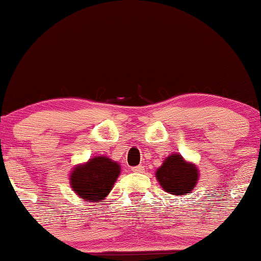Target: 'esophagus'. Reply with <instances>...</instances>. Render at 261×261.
<instances>
[{"label":"esophagus","instance_id":"obj_1","mask_svg":"<svg viewBox=\"0 0 261 261\" xmlns=\"http://www.w3.org/2000/svg\"><path fill=\"white\" fill-rule=\"evenodd\" d=\"M131 170H133L134 173H143V170H145V167H142V166L133 167V168H131Z\"/></svg>","mask_w":261,"mask_h":261}]
</instances>
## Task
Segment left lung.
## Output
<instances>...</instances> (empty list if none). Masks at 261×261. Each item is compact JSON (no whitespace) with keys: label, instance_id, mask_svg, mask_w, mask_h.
I'll return each mask as SVG.
<instances>
[{"label":"left lung","instance_id":"obj_1","mask_svg":"<svg viewBox=\"0 0 261 261\" xmlns=\"http://www.w3.org/2000/svg\"><path fill=\"white\" fill-rule=\"evenodd\" d=\"M154 175L163 190L175 196L189 195L200 176L196 164L188 162L179 153L169 154Z\"/></svg>","mask_w":261,"mask_h":261}]
</instances>
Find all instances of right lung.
I'll return each instance as SVG.
<instances>
[{
    "label": "right lung",
    "instance_id": "1",
    "mask_svg": "<svg viewBox=\"0 0 261 261\" xmlns=\"http://www.w3.org/2000/svg\"><path fill=\"white\" fill-rule=\"evenodd\" d=\"M121 173L118 162L106 155H95L73 167L70 185L76 195L87 202H101L107 199Z\"/></svg>",
    "mask_w": 261,
    "mask_h": 261
}]
</instances>
